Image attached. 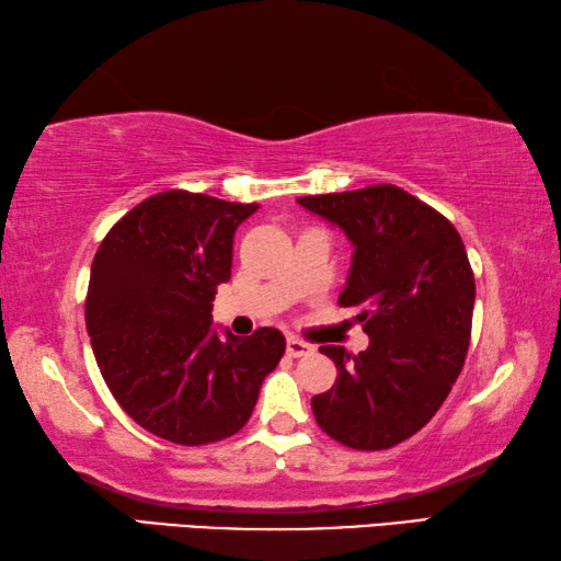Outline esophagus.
<instances>
[{
  "instance_id": "34e87169",
  "label": "esophagus",
  "mask_w": 561,
  "mask_h": 561,
  "mask_svg": "<svg viewBox=\"0 0 561 561\" xmlns=\"http://www.w3.org/2000/svg\"><path fill=\"white\" fill-rule=\"evenodd\" d=\"M310 350H312V347L308 345V342H302V340H298V337H288V342H286L288 357H306Z\"/></svg>"
}]
</instances>
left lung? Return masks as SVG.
Returning <instances> with one entry per match:
<instances>
[{
  "mask_svg": "<svg viewBox=\"0 0 561 561\" xmlns=\"http://www.w3.org/2000/svg\"><path fill=\"white\" fill-rule=\"evenodd\" d=\"M298 204L355 245L340 306L362 308L357 320L369 335L355 357L320 347L337 381L312 397V414L342 446L391 448L434 419L463 369L476 306L466 245L444 214L394 184Z\"/></svg>",
  "mask_w": 561,
  "mask_h": 561,
  "instance_id": "obj_1",
  "label": "left lung"
}]
</instances>
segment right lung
Wrapping results in <instances>:
<instances>
[{"instance_id": "right-lung-1", "label": "right lung", "mask_w": 561, "mask_h": 561, "mask_svg": "<svg viewBox=\"0 0 561 561\" xmlns=\"http://www.w3.org/2000/svg\"><path fill=\"white\" fill-rule=\"evenodd\" d=\"M259 204L170 190L117 221L95 251L85 330L98 369L135 424L180 446L245 426L286 337L211 330L216 288L231 278L233 233Z\"/></svg>"}]
</instances>
